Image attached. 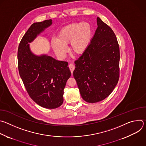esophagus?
Returning <instances> with one entry per match:
<instances>
[{
  "label": "esophagus",
  "instance_id": "esophagus-1",
  "mask_svg": "<svg viewBox=\"0 0 146 146\" xmlns=\"http://www.w3.org/2000/svg\"><path fill=\"white\" fill-rule=\"evenodd\" d=\"M69 69H70V70L72 73H73V71H74V69H75L74 65L73 64H70L69 65Z\"/></svg>",
  "mask_w": 146,
  "mask_h": 146
}]
</instances>
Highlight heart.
Wrapping results in <instances>:
<instances>
[{"label":"heart","mask_w":146,"mask_h":146,"mask_svg":"<svg viewBox=\"0 0 146 146\" xmlns=\"http://www.w3.org/2000/svg\"><path fill=\"white\" fill-rule=\"evenodd\" d=\"M92 33V26L88 22L69 24L59 31L56 40H52V47L56 55L62 57L67 51L66 46L70 43L71 51L81 55L90 45Z\"/></svg>","instance_id":"heart-1"}]
</instances>
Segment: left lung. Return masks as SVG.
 <instances>
[{"label": "left lung", "mask_w": 146, "mask_h": 146, "mask_svg": "<svg viewBox=\"0 0 146 146\" xmlns=\"http://www.w3.org/2000/svg\"><path fill=\"white\" fill-rule=\"evenodd\" d=\"M97 25L87 49L75 60L73 71L81 97L88 103L109 96L119 77V48L115 35L99 17Z\"/></svg>", "instance_id": "obj_1"}]
</instances>
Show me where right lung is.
Here are the masks:
<instances>
[{
  "mask_svg": "<svg viewBox=\"0 0 146 146\" xmlns=\"http://www.w3.org/2000/svg\"><path fill=\"white\" fill-rule=\"evenodd\" d=\"M51 24V19L33 23L21 40L17 55L19 73L29 96L39 106L52 109L63 103L64 90L71 76L68 63L47 55H36L29 44Z\"/></svg>",
  "mask_w": 146,
  "mask_h": 146,
  "instance_id": "obj_1",
  "label": "right lung"
}]
</instances>
